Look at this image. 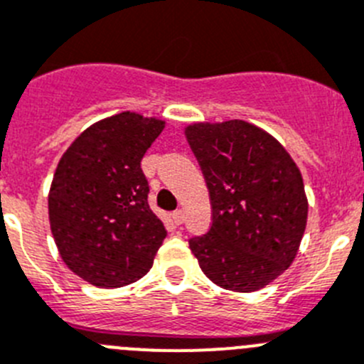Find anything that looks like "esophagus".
I'll return each instance as SVG.
<instances>
[{"label":"esophagus","mask_w":364,"mask_h":364,"mask_svg":"<svg viewBox=\"0 0 364 364\" xmlns=\"http://www.w3.org/2000/svg\"><path fill=\"white\" fill-rule=\"evenodd\" d=\"M172 220H174V224H181L183 220H185V213H183V210H176V212H172Z\"/></svg>","instance_id":"esophagus-1"}]
</instances>
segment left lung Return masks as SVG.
Returning a JSON list of instances; mask_svg holds the SVG:
<instances>
[{"instance_id":"obj_1","label":"left lung","mask_w":364,"mask_h":364,"mask_svg":"<svg viewBox=\"0 0 364 364\" xmlns=\"http://www.w3.org/2000/svg\"><path fill=\"white\" fill-rule=\"evenodd\" d=\"M212 203L208 233L188 240L203 273L251 293L293 264L307 226L301 172L284 145L244 120L185 127Z\"/></svg>"}]
</instances>
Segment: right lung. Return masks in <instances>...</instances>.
I'll use <instances>...</instances> for the list:
<instances>
[{
	"label": "right lung",
	"mask_w": 364,
	"mask_h": 364,
	"mask_svg": "<svg viewBox=\"0 0 364 364\" xmlns=\"http://www.w3.org/2000/svg\"><path fill=\"white\" fill-rule=\"evenodd\" d=\"M165 120L124 111L90 125L60 158L48 217L60 259L91 285L140 280L166 237L147 203L141 158Z\"/></svg>",
	"instance_id": "add662e5"
}]
</instances>
